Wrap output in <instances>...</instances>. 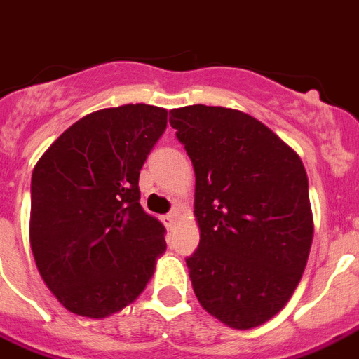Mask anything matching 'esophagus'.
<instances>
[{
  "instance_id": "obj_1",
  "label": "esophagus",
  "mask_w": 359,
  "mask_h": 359,
  "mask_svg": "<svg viewBox=\"0 0 359 359\" xmlns=\"http://www.w3.org/2000/svg\"><path fill=\"white\" fill-rule=\"evenodd\" d=\"M162 221H164L165 229L171 230V229H173V226H175V214H168V215H164V217H162Z\"/></svg>"
}]
</instances>
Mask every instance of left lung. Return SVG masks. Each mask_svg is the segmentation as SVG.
Masks as SVG:
<instances>
[{
  "label": "left lung",
  "mask_w": 359,
  "mask_h": 359,
  "mask_svg": "<svg viewBox=\"0 0 359 359\" xmlns=\"http://www.w3.org/2000/svg\"><path fill=\"white\" fill-rule=\"evenodd\" d=\"M170 116L195 171L201 241L186 258L195 295L232 328L264 325L291 299L310 255L302 160L240 110L191 104Z\"/></svg>",
  "instance_id": "left-lung-1"
}]
</instances>
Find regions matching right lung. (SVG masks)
Instances as JSON below:
<instances>
[{"label":"right lung","mask_w":359,"mask_h":359,"mask_svg":"<svg viewBox=\"0 0 359 359\" xmlns=\"http://www.w3.org/2000/svg\"><path fill=\"white\" fill-rule=\"evenodd\" d=\"M168 110L123 104L84 116L34 165L29 238L43 282L77 316H112L144 291L165 229L140 205V170Z\"/></svg>","instance_id":"obj_1"}]
</instances>
